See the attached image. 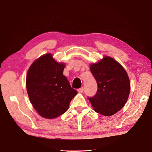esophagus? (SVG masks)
Wrapping results in <instances>:
<instances>
[{"label": "esophagus", "mask_w": 152, "mask_h": 152, "mask_svg": "<svg viewBox=\"0 0 152 152\" xmlns=\"http://www.w3.org/2000/svg\"><path fill=\"white\" fill-rule=\"evenodd\" d=\"M78 92H79V93H83L84 88H80L78 89Z\"/></svg>", "instance_id": "1"}]
</instances>
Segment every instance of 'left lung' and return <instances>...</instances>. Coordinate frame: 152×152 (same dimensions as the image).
<instances>
[{
    "mask_svg": "<svg viewBox=\"0 0 152 152\" xmlns=\"http://www.w3.org/2000/svg\"><path fill=\"white\" fill-rule=\"evenodd\" d=\"M96 79L98 89L93 97L88 98L94 111L111 116L124 107L130 92V81L124 68L114 59L104 56L90 66Z\"/></svg>",
    "mask_w": 152,
    "mask_h": 152,
    "instance_id": "left-lung-1",
    "label": "left lung"
}]
</instances>
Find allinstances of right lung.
<instances>
[{
  "mask_svg": "<svg viewBox=\"0 0 152 152\" xmlns=\"http://www.w3.org/2000/svg\"><path fill=\"white\" fill-rule=\"evenodd\" d=\"M65 66L51 53H46L33 61L27 71L28 96L38 114L45 119H55L66 112L78 93L63 75Z\"/></svg>",
  "mask_w": 152,
  "mask_h": 152,
  "instance_id": "1",
  "label": "right lung"
}]
</instances>
